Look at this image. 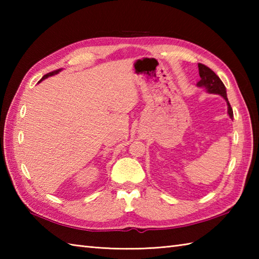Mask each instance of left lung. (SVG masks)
I'll return each mask as SVG.
<instances>
[{"label": "left lung", "mask_w": 259, "mask_h": 259, "mask_svg": "<svg viewBox=\"0 0 259 259\" xmlns=\"http://www.w3.org/2000/svg\"><path fill=\"white\" fill-rule=\"evenodd\" d=\"M198 69H199V75H200V81L198 82V87L205 88L207 92L213 93V95H219L222 96L225 100L227 102L228 106V114L230 119H233V109L230 107V103L228 101L227 93H226V87L224 85L223 81L219 79V76L213 72L211 69L206 67L205 64L198 63Z\"/></svg>", "instance_id": "8db88e82"}]
</instances>
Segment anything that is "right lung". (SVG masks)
<instances>
[{
	"label": "right lung",
	"mask_w": 259,
	"mask_h": 259,
	"mask_svg": "<svg viewBox=\"0 0 259 259\" xmlns=\"http://www.w3.org/2000/svg\"><path fill=\"white\" fill-rule=\"evenodd\" d=\"M62 69H59V70H56V71H52V72H50V73H48V74H46V75H43L42 76V79L38 81V82H41L42 80H45V79H47V78H49V76H51V75H54V74H58L60 71H61Z\"/></svg>",
	"instance_id": "1"
}]
</instances>
